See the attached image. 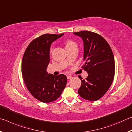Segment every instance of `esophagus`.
I'll list each match as a JSON object with an SVG mask.
<instances>
[{"mask_svg": "<svg viewBox=\"0 0 132 132\" xmlns=\"http://www.w3.org/2000/svg\"><path fill=\"white\" fill-rule=\"evenodd\" d=\"M71 78H72V76H67V79H68V80L71 79Z\"/></svg>", "mask_w": 132, "mask_h": 132, "instance_id": "obj_1", "label": "esophagus"}]
</instances>
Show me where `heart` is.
<instances>
[{"label":"heart","instance_id":"heart-1","mask_svg":"<svg viewBox=\"0 0 132 132\" xmlns=\"http://www.w3.org/2000/svg\"><path fill=\"white\" fill-rule=\"evenodd\" d=\"M64 44H65V48H66V50H68V49L73 47V46L77 45L76 43L75 42H74L71 39L66 40L65 43H64ZM52 47H51V49H50V52L52 51Z\"/></svg>","mask_w":132,"mask_h":132}]
</instances>
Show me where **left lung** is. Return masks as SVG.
I'll return each instance as SVG.
<instances>
[{"instance_id":"1","label":"left lung","mask_w":132,"mask_h":132,"mask_svg":"<svg viewBox=\"0 0 132 132\" xmlns=\"http://www.w3.org/2000/svg\"><path fill=\"white\" fill-rule=\"evenodd\" d=\"M73 34L83 41L85 63L82 68L88 74L85 80L79 76L81 85L78 93L85 100L97 101L107 92L114 78L112 51L106 40L97 33L81 31Z\"/></svg>"}]
</instances>
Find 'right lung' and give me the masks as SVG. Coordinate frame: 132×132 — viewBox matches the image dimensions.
<instances>
[{
	"label": "right lung",
	"instance_id": "right-lung-1",
	"mask_svg": "<svg viewBox=\"0 0 132 132\" xmlns=\"http://www.w3.org/2000/svg\"><path fill=\"white\" fill-rule=\"evenodd\" d=\"M63 35L45 34L34 39L26 48L22 59V75L27 88L33 97L45 103L57 100L66 86L65 75L55 76L46 71L51 45Z\"/></svg>",
	"mask_w": 132,
	"mask_h": 132
}]
</instances>
